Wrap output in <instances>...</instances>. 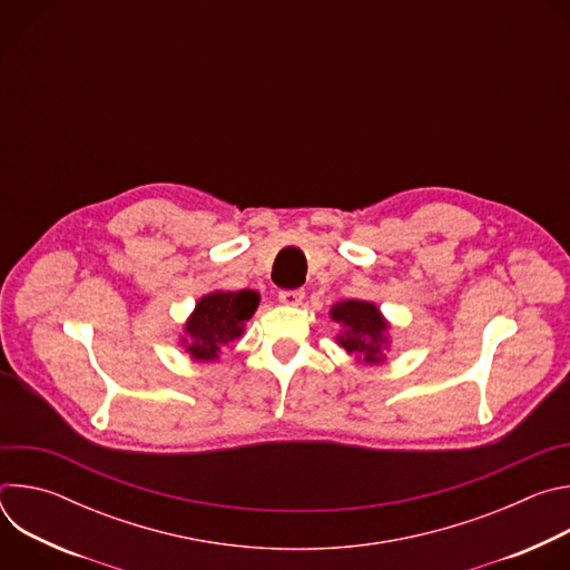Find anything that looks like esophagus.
I'll list each match as a JSON object with an SVG mask.
<instances>
[{
  "label": "esophagus",
  "mask_w": 570,
  "mask_h": 570,
  "mask_svg": "<svg viewBox=\"0 0 570 570\" xmlns=\"http://www.w3.org/2000/svg\"><path fill=\"white\" fill-rule=\"evenodd\" d=\"M302 299H304V291L302 288H284V291H279V302H284V304L297 306V304H302Z\"/></svg>",
  "instance_id": "esophagus-1"
}]
</instances>
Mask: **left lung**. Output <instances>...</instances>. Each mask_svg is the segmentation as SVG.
<instances>
[{
    "label": "left lung",
    "instance_id": "8db88e82",
    "mask_svg": "<svg viewBox=\"0 0 570 570\" xmlns=\"http://www.w3.org/2000/svg\"><path fill=\"white\" fill-rule=\"evenodd\" d=\"M332 317L345 324V334L338 336L341 347H345L350 354H356V358H363V363L383 361L381 347L387 343V322L372 302H338L332 308Z\"/></svg>",
    "mask_w": 570,
    "mask_h": 570
}]
</instances>
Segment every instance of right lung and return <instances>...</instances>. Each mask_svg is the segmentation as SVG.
I'll return each mask as SVG.
<instances>
[{"mask_svg": "<svg viewBox=\"0 0 570 570\" xmlns=\"http://www.w3.org/2000/svg\"><path fill=\"white\" fill-rule=\"evenodd\" d=\"M257 306L259 293L248 288L205 295L185 324L189 338L183 343H187V352L196 361L218 358V352L243 334V324L253 317Z\"/></svg>", "mask_w": 570, "mask_h": 570, "instance_id": "1", "label": "right lung"}]
</instances>
